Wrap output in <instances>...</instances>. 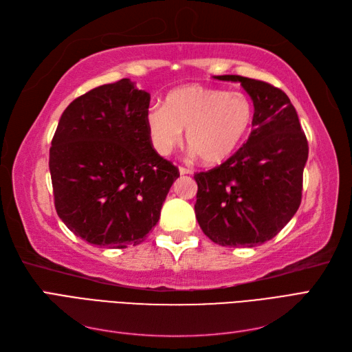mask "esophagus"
I'll list each match as a JSON object with an SVG mask.
<instances>
[{"label":"esophagus","mask_w":352,"mask_h":352,"mask_svg":"<svg viewBox=\"0 0 352 352\" xmlns=\"http://www.w3.org/2000/svg\"><path fill=\"white\" fill-rule=\"evenodd\" d=\"M179 173L180 175H190V173H192V170L188 168V167H184V166H179Z\"/></svg>","instance_id":"1"}]
</instances>
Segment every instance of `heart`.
I'll return each instance as SVG.
<instances>
[{"label":"heart","instance_id":"heart-1","mask_svg":"<svg viewBox=\"0 0 352 352\" xmlns=\"http://www.w3.org/2000/svg\"><path fill=\"white\" fill-rule=\"evenodd\" d=\"M255 109L242 92L204 85H185L170 91L163 107L154 105L146 113V127L155 151L167 155L185 141L201 162L217 166L228 162L247 138L254 124Z\"/></svg>","mask_w":352,"mask_h":352}]
</instances>
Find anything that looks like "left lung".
<instances>
[{"label": "left lung", "instance_id": "8db88e82", "mask_svg": "<svg viewBox=\"0 0 352 352\" xmlns=\"http://www.w3.org/2000/svg\"><path fill=\"white\" fill-rule=\"evenodd\" d=\"M217 79L241 82L251 95L254 129L228 162L194 175L195 216L221 247H257L278 235L301 204L308 142L282 89L239 74Z\"/></svg>", "mask_w": 352, "mask_h": 352}]
</instances>
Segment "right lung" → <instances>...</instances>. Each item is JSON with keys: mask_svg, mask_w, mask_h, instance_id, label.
<instances>
[{"mask_svg": "<svg viewBox=\"0 0 352 352\" xmlns=\"http://www.w3.org/2000/svg\"><path fill=\"white\" fill-rule=\"evenodd\" d=\"M150 94L120 79L63 111L50 148L58 217L92 245L141 243L160 219L179 168L160 155L146 127Z\"/></svg>", "mask_w": 352, "mask_h": 352, "instance_id": "right-lung-1", "label": "right lung"}]
</instances>
